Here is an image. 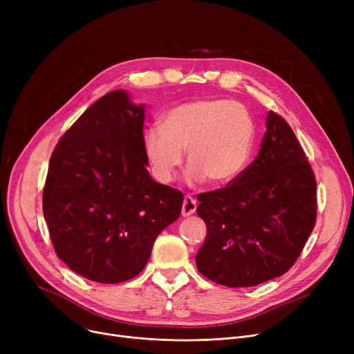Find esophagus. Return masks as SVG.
<instances>
[{
	"mask_svg": "<svg viewBox=\"0 0 354 354\" xmlns=\"http://www.w3.org/2000/svg\"><path fill=\"white\" fill-rule=\"evenodd\" d=\"M196 207H198V202L196 199H194L192 196H185L183 199V205H182V215L183 216H189L192 215L195 211H196Z\"/></svg>",
	"mask_w": 354,
	"mask_h": 354,
	"instance_id": "obj_1",
	"label": "esophagus"
}]
</instances>
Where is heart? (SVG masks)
I'll return each instance as SVG.
<instances>
[{"label":"heart","mask_w":354,"mask_h":354,"mask_svg":"<svg viewBox=\"0 0 354 354\" xmlns=\"http://www.w3.org/2000/svg\"><path fill=\"white\" fill-rule=\"evenodd\" d=\"M252 143L254 123L248 110L227 99L179 104L163 116V126H151L143 133L146 159L160 182L174 179L188 149L192 179L227 185L244 172Z\"/></svg>","instance_id":"heart-1"}]
</instances>
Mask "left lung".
Wrapping results in <instances>:
<instances>
[{"instance_id":"obj_1","label":"left lung","mask_w":354,"mask_h":354,"mask_svg":"<svg viewBox=\"0 0 354 354\" xmlns=\"http://www.w3.org/2000/svg\"><path fill=\"white\" fill-rule=\"evenodd\" d=\"M317 182L292 129L275 111L254 162L227 187L198 194L207 225L196 267L225 287H252L286 274L317 218Z\"/></svg>"}]
</instances>
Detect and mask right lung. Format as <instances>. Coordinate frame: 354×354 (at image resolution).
<instances>
[{
    "instance_id": "obj_1",
    "label": "right lung",
    "mask_w": 354,
    "mask_h": 354,
    "mask_svg": "<svg viewBox=\"0 0 354 354\" xmlns=\"http://www.w3.org/2000/svg\"><path fill=\"white\" fill-rule=\"evenodd\" d=\"M145 106L115 90L93 103L55 145L43 212L55 254L87 280L136 277L156 236L180 215L183 194L149 175Z\"/></svg>"
}]
</instances>
